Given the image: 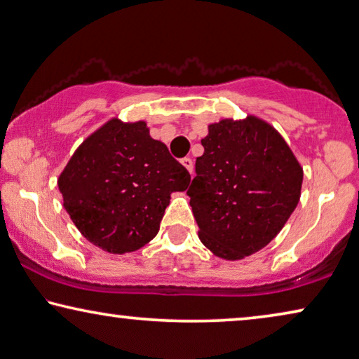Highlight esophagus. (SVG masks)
<instances>
[{
  "instance_id": "esophagus-1",
  "label": "esophagus",
  "mask_w": 359,
  "mask_h": 359,
  "mask_svg": "<svg viewBox=\"0 0 359 359\" xmlns=\"http://www.w3.org/2000/svg\"><path fill=\"white\" fill-rule=\"evenodd\" d=\"M180 163L184 164V168L189 170L190 174H194V161H191V158H184Z\"/></svg>"
}]
</instances>
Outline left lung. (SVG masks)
<instances>
[{"instance_id": "obj_1", "label": "left lung", "mask_w": 359, "mask_h": 359, "mask_svg": "<svg viewBox=\"0 0 359 359\" xmlns=\"http://www.w3.org/2000/svg\"><path fill=\"white\" fill-rule=\"evenodd\" d=\"M187 195L201 243L222 259H242L282 231L302 195L303 169L263 119H222L208 127Z\"/></svg>"}]
</instances>
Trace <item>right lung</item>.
I'll return each mask as SVG.
<instances>
[{"mask_svg": "<svg viewBox=\"0 0 359 359\" xmlns=\"http://www.w3.org/2000/svg\"><path fill=\"white\" fill-rule=\"evenodd\" d=\"M190 174L147 122L114 117L85 138L57 179L64 208L90 243L122 255L156 237L172 191Z\"/></svg>", "mask_w": 359, "mask_h": 359, "instance_id": "add662e5", "label": "right lung"}]
</instances>
